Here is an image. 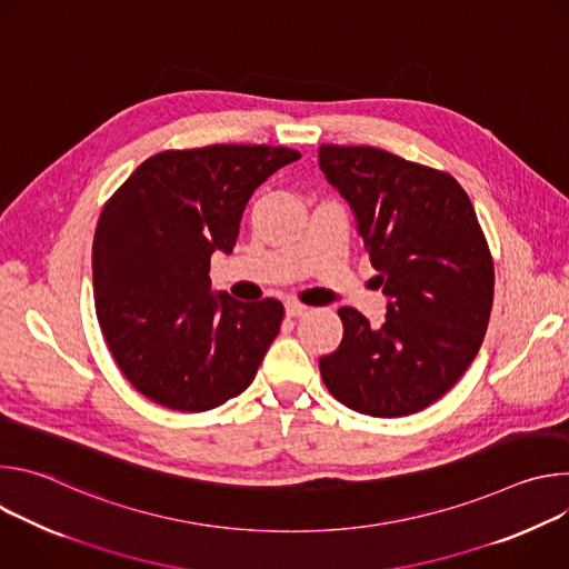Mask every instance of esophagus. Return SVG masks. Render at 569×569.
I'll return each mask as SVG.
<instances>
[{
  "label": "esophagus",
  "instance_id": "1",
  "mask_svg": "<svg viewBox=\"0 0 569 569\" xmlns=\"http://www.w3.org/2000/svg\"><path fill=\"white\" fill-rule=\"evenodd\" d=\"M308 312V306L299 303V301H288L286 303V315L288 317H299V315H306Z\"/></svg>",
  "mask_w": 569,
  "mask_h": 569
}]
</instances>
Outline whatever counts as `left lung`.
<instances>
[{
    "instance_id": "1",
    "label": "left lung",
    "mask_w": 569,
    "mask_h": 569,
    "mask_svg": "<svg viewBox=\"0 0 569 569\" xmlns=\"http://www.w3.org/2000/svg\"><path fill=\"white\" fill-rule=\"evenodd\" d=\"M319 169L351 204L382 286L380 329L338 310L345 336L319 358L347 408L393 419L439 400L475 360L493 306V257L461 184L373 146H319Z\"/></svg>"
}]
</instances>
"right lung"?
<instances>
[{
	"label": "right lung",
	"instance_id": "right-lung-1",
	"mask_svg": "<svg viewBox=\"0 0 569 569\" xmlns=\"http://www.w3.org/2000/svg\"><path fill=\"white\" fill-rule=\"evenodd\" d=\"M299 157L283 146L164 150L106 202L92 248L97 317L121 373L152 402L207 412L254 380L283 303L211 295V254L233 250L254 189Z\"/></svg>",
	"mask_w": 569,
	"mask_h": 569
}]
</instances>
